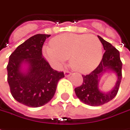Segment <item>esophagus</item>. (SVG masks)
<instances>
[{
    "label": "esophagus",
    "mask_w": 130,
    "mask_h": 130,
    "mask_svg": "<svg viewBox=\"0 0 130 130\" xmlns=\"http://www.w3.org/2000/svg\"><path fill=\"white\" fill-rule=\"evenodd\" d=\"M64 74H65V77H69V76L71 74V72H70L68 71V70H65V71L64 72Z\"/></svg>",
    "instance_id": "obj_1"
}]
</instances>
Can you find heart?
<instances>
[{"label": "heart", "instance_id": "obj_1", "mask_svg": "<svg viewBox=\"0 0 130 130\" xmlns=\"http://www.w3.org/2000/svg\"><path fill=\"white\" fill-rule=\"evenodd\" d=\"M51 47H45L46 56L56 67H60L66 59L76 71H91L102 57V44L94 35L64 34L51 41Z\"/></svg>", "mask_w": 130, "mask_h": 130}]
</instances>
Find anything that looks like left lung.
Wrapping results in <instances>:
<instances>
[{
	"instance_id": "left-lung-1",
	"label": "left lung",
	"mask_w": 130,
	"mask_h": 130,
	"mask_svg": "<svg viewBox=\"0 0 130 130\" xmlns=\"http://www.w3.org/2000/svg\"><path fill=\"white\" fill-rule=\"evenodd\" d=\"M98 37L103 44V49L105 50L102 60L97 68L91 73L82 75V84L74 89L75 93L80 101L91 106H101L111 101L118 92L122 79V63L120 58L118 50L100 36H98ZM106 69L113 71L118 77L116 87L108 93L102 92L98 89V77Z\"/></svg>"
}]
</instances>
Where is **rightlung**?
<instances>
[{
    "label": "right lung",
    "instance_id": "right-lung-1",
    "mask_svg": "<svg viewBox=\"0 0 130 130\" xmlns=\"http://www.w3.org/2000/svg\"><path fill=\"white\" fill-rule=\"evenodd\" d=\"M51 35L36 34L18 46L9 57L8 82L12 96L19 103L32 108L45 105L56 93L57 84L65 77L53 70L42 55V47ZM29 64L27 73L20 70L22 62Z\"/></svg>",
    "mask_w": 130,
    "mask_h": 130
}]
</instances>
